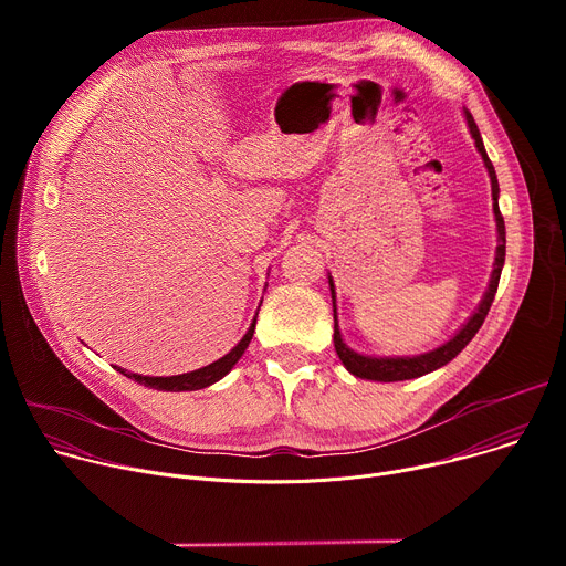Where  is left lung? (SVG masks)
Listing matches in <instances>:
<instances>
[{
    "instance_id": "obj_1",
    "label": "left lung",
    "mask_w": 566,
    "mask_h": 566,
    "mask_svg": "<svg viewBox=\"0 0 566 566\" xmlns=\"http://www.w3.org/2000/svg\"><path fill=\"white\" fill-rule=\"evenodd\" d=\"M463 116L470 129V136L474 138V147L483 158V166L489 170L491 177V188H493V212H495V223H497V251H495V264H493V273H491V282L486 293H483L479 306L472 311V315L463 322L461 329L446 340L441 347L419 354V356H365L354 352L352 347H347V343L343 340L340 327H338V311H336V284L334 277L329 275V289H332V300H334V345H336V354L343 360V365L347 367L349 374L365 378V380H378V382H394V380H410V378H419L426 376L443 365H448L479 332V327L486 319L491 304L495 300L497 293V284H500V275L504 269V260H506V226H504V217L500 212V184H497V175L495 168L491 164V158L486 154V147H483L479 127L472 118V114L463 107Z\"/></svg>"
}]
</instances>
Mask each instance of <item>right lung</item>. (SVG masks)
<instances>
[{"label": "right lung", "mask_w": 566, "mask_h": 566, "mask_svg": "<svg viewBox=\"0 0 566 566\" xmlns=\"http://www.w3.org/2000/svg\"><path fill=\"white\" fill-rule=\"evenodd\" d=\"M260 311V308H258ZM255 322H258V313L251 322L249 332L244 334V338H241L223 358L201 367V369H195V371H188V374H177V376H143V374H134V371H127L123 367H116V371H120L123 376L145 385V387H151V389H158V391H195V389H203L217 380H221L232 367L234 363L244 356V352L249 349L251 340H253V334H255Z\"/></svg>", "instance_id": "add662e5"}]
</instances>
